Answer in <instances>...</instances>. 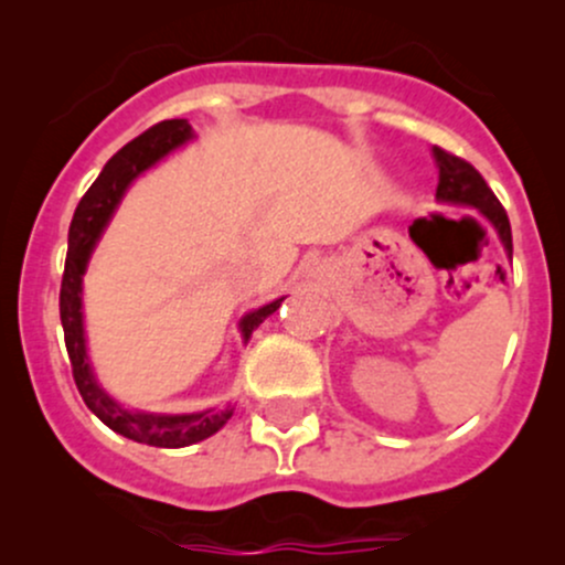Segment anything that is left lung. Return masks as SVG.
Returning a JSON list of instances; mask_svg holds the SVG:
<instances>
[{
  "label": "left lung",
  "instance_id": "left-lung-1",
  "mask_svg": "<svg viewBox=\"0 0 565 565\" xmlns=\"http://www.w3.org/2000/svg\"><path fill=\"white\" fill-rule=\"evenodd\" d=\"M435 161L440 169V182H437V199L448 204H470L476 207L489 224L498 230L500 241H503L505 250L511 254V224L509 215H505L503 204L498 202V196L492 193V188L487 185L481 174L465 161V158L451 156V152L435 147Z\"/></svg>",
  "mask_w": 565,
  "mask_h": 565
}]
</instances>
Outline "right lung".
<instances>
[{"label":"right lung","mask_w":565,"mask_h":565,"mask_svg":"<svg viewBox=\"0 0 565 565\" xmlns=\"http://www.w3.org/2000/svg\"><path fill=\"white\" fill-rule=\"evenodd\" d=\"M193 139V130L188 119H163L152 125L145 134L136 136L134 141L122 147L111 161L106 163L98 180L89 185L73 213L71 232H67V259L65 273H62L60 289V319L65 330L67 358L73 366V380L82 393L84 404L98 415L100 420L117 435L128 437L134 443L156 448H185L199 440H207L210 435L221 429L232 418V404L218 409H204V413H185V415H161V413H141V409H125L114 402L108 393L100 388L95 380L93 366L87 361V339H84V315H82V276L87 270L89 254L98 243L100 232L106 230L108 218L117 210L119 199L128 191L130 182L150 167H156L161 158ZM284 298L262 306V309L248 311L241 319L243 339H250L254 328H259L273 311L281 306Z\"/></svg>","instance_id":"1"}]
</instances>
